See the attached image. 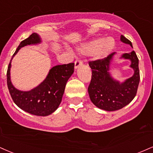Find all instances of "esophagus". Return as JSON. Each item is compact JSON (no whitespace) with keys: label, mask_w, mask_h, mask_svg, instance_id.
<instances>
[{"label":"esophagus","mask_w":153,"mask_h":153,"mask_svg":"<svg viewBox=\"0 0 153 153\" xmlns=\"http://www.w3.org/2000/svg\"><path fill=\"white\" fill-rule=\"evenodd\" d=\"M82 64V61L80 59H77L75 61V68H78L80 65H81Z\"/></svg>","instance_id":"34e87169"}]
</instances>
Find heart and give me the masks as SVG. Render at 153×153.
<instances>
[{"mask_svg":"<svg viewBox=\"0 0 153 153\" xmlns=\"http://www.w3.org/2000/svg\"><path fill=\"white\" fill-rule=\"evenodd\" d=\"M115 46V40L113 38H97L87 44L82 45L80 50L82 53L87 54H95L101 58L108 55Z\"/></svg>","mask_w":153,"mask_h":153,"instance_id":"obj_1","label":"heart"}]
</instances>
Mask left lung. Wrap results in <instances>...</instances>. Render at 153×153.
I'll return each mask as SVG.
<instances>
[{
	"instance_id": "8db88e82",
	"label": "left lung",
	"mask_w": 153,
	"mask_h": 153,
	"mask_svg": "<svg viewBox=\"0 0 153 153\" xmlns=\"http://www.w3.org/2000/svg\"><path fill=\"white\" fill-rule=\"evenodd\" d=\"M120 40L132 47L131 42L123 35ZM115 53L88 62L92 69L91 80L88 88L90 98L95 106L107 111L120 110L129 104L135 97L140 82L139 60L135 51L122 56V58L131 60L130 67L134 70V75L131 78L120 83L110 76V64Z\"/></svg>"
}]
</instances>
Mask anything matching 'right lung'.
Returning a JSON list of instances; mask_svg holds the SVG:
<instances>
[{
    "mask_svg": "<svg viewBox=\"0 0 153 153\" xmlns=\"http://www.w3.org/2000/svg\"><path fill=\"white\" fill-rule=\"evenodd\" d=\"M40 43L39 36L32 33L18 45L12 58L21 48ZM11 58V60H12ZM11 60L7 71V85L13 100L21 109L32 115L46 116L58 108L65 91V85L74 72V62L54 66L43 82L30 91H21L14 88L10 81Z\"/></svg>",
    "mask_w": 153,
    "mask_h": 153,
    "instance_id": "1",
    "label": "right lung"
}]
</instances>
